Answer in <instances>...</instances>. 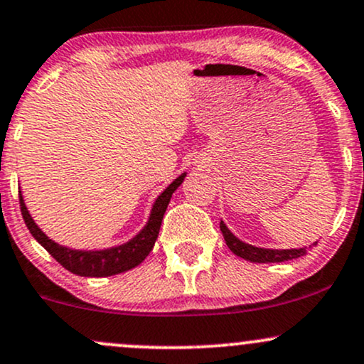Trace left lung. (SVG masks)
Listing matches in <instances>:
<instances>
[{
	"mask_svg": "<svg viewBox=\"0 0 364 364\" xmlns=\"http://www.w3.org/2000/svg\"><path fill=\"white\" fill-rule=\"evenodd\" d=\"M220 231L225 240V245L229 246L232 253L237 257L245 258V260L255 262V263H275V262H287L294 260V258L303 257L306 253V246L304 248H291V250H270V248H258V246L248 245L245 241H241L240 237H236L231 231L228 229L223 220H220ZM313 245H316V241Z\"/></svg>",
	"mask_w": 364,
	"mask_h": 364,
	"instance_id": "left-lung-1",
	"label": "left lung"
}]
</instances>
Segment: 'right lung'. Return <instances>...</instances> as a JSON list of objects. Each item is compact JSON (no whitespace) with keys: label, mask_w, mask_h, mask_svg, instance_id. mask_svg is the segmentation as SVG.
Wrapping results in <instances>:
<instances>
[{"label":"right lung","mask_w":364,"mask_h":364,"mask_svg":"<svg viewBox=\"0 0 364 364\" xmlns=\"http://www.w3.org/2000/svg\"><path fill=\"white\" fill-rule=\"evenodd\" d=\"M185 176L186 173L178 176L157 196L152 205V210H150L147 224L144 225V229H141L139 235L133 236L127 243L111 246V248L106 250H73L68 248V246L58 245L51 237L46 236L43 229L32 219L31 212L27 210V205L23 202L22 193H20V210H22L23 220L27 224L31 235L66 270H70L72 274L82 275V277H109V275H116L135 269L152 252L159 236V229H161L162 217H164L166 208H168L171 202V196L178 190V186L181 185Z\"/></svg>","instance_id":"add662e5"}]
</instances>
